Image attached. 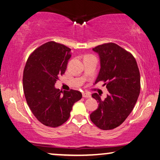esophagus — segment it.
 Instances as JSON below:
<instances>
[{
    "label": "esophagus",
    "mask_w": 160,
    "mask_h": 160,
    "mask_svg": "<svg viewBox=\"0 0 160 160\" xmlns=\"http://www.w3.org/2000/svg\"><path fill=\"white\" fill-rule=\"evenodd\" d=\"M82 97H84V98H89V97H91V94L89 92H85L82 94Z\"/></svg>",
    "instance_id": "esophagus-1"
}]
</instances>
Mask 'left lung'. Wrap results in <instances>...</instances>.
I'll return each mask as SVG.
<instances>
[{
  "mask_svg": "<svg viewBox=\"0 0 160 160\" xmlns=\"http://www.w3.org/2000/svg\"><path fill=\"white\" fill-rule=\"evenodd\" d=\"M92 50L98 53L101 64L95 83L104 82L109 93L104 100L97 93L92 94L99 106L90 119L100 129H113L126 120L138 98L139 69L134 56L114 43L99 45Z\"/></svg>",
  "mask_w": 160,
  "mask_h": 160,
  "instance_id": "obj_1",
  "label": "left lung"
}]
</instances>
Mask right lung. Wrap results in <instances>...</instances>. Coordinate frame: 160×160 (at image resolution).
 Wrapping results in <instances>:
<instances>
[{
  "label": "right lung",
  "instance_id": "right-lung-1",
  "mask_svg": "<svg viewBox=\"0 0 160 160\" xmlns=\"http://www.w3.org/2000/svg\"><path fill=\"white\" fill-rule=\"evenodd\" d=\"M70 50L59 43L47 42L29 55L24 68L22 82L27 103L44 126L56 128L66 122L73 104L82 98L79 91L63 92L54 87L59 76L66 72Z\"/></svg>",
  "mask_w": 160,
  "mask_h": 160
}]
</instances>
